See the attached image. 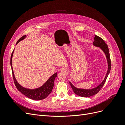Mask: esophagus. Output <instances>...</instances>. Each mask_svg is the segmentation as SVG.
<instances>
[{
    "label": "esophagus",
    "mask_w": 125,
    "mask_h": 125,
    "mask_svg": "<svg viewBox=\"0 0 125 125\" xmlns=\"http://www.w3.org/2000/svg\"><path fill=\"white\" fill-rule=\"evenodd\" d=\"M60 71H61V72H62V73H66L67 71L66 69H64V68H62L61 69V70H60Z\"/></svg>",
    "instance_id": "obj_1"
}]
</instances>
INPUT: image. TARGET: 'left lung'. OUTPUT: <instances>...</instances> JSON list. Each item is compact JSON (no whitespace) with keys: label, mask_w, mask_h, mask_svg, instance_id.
I'll return each mask as SVG.
<instances>
[{"label":"left lung","mask_w":125,"mask_h":125,"mask_svg":"<svg viewBox=\"0 0 125 125\" xmlns=\"http://www.w3.org/2000/svg\"><path fill=\"white\" fill-rule=\"evenodd\" d=\"M94 41L93 42V45L94 46L99 47L100 48H101L102 51L104 52L107 59L108 69H107L106 74L105 75V77L103 81H102L99 85L97 86L94 88H93L91 89H84L77 88L72 84L70 82H69L71 88L73 89L74 93L75 94H77V95L81 97H90L95 95V94H97L98 92H99L100 91V90L101 89V88L103 87V86L105 84V82L106 80V79L111 71V58H110V55H109V50L107 46V45L105 43L103 39L101 38L100 37L96 35H94Z\"/></svg>","instance_id":"left-lung-1"}]
</instances>
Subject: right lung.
Instances as JSON below:
<instances>
[{
  "instance_id": "add662e5",
  "label": "right lung",
  "mask_w": 125,
  "mask_h": 125,
  "mask_svg": "<svg viewBox=\"0 0 125 125\" xmlns=\"http://www.w3.org/2000/svg\"><path fill=\"white\" fill-rule=\"evenodd\" d=\"M26 37V35L23 36L21 37V38L18 41V42L16 43V45L22 40H24L25 37ZM14 50L12 52V54L10 58V65L11 67V69H12V75L14 82L16 86L17 87V89L20 92H21L22 94H24L26 97H28L30 99H31L33 100H43L45 98L47 97L52 92V88L54 87V81L55 79L56 78L57 75V73H56L54 74H52V76L49 78L48 80L46 81V82L45 83L41 86L40 88L34 89H30L25 88L24 87L21 86L18 81H17L16 78L14 77V74L13 73V70L12 68V56L13 54Z\"/></svg>"
}]
</instances>
